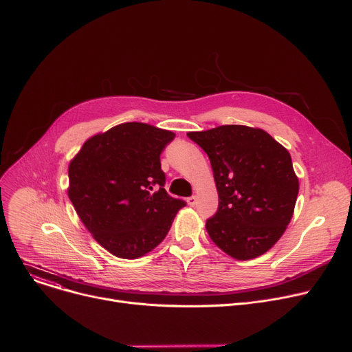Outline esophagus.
Listing matches in <instances>:
<instances>
[{"mask_svg":"<svg viewBox=\"0 0 352 352\" xmlns=\"http://www.w3.org/2000/svg\"><path fill=\"white\" fill-rule=\"evenodd\" d=\"M187 203H188V206L194 207V206L197 204V197H196V196H191V197H188V199H187Z\"/></svg>","mask_w":352,"mask_h":352,"instance_id":"1","label":"esophagus"}]
</instances>
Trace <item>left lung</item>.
Listing matches in <instances>:
<instances>
[{"instance_id":"left-lung-1","label":"left lung","mask_w":352,"mask_h":352,"mask_svg":"<svg viewBox=\"0 0 352 352\" xmlns=\"http://www.w3.org/2000/svg\"><path fill=\"white\" fill-rule=\"evenodd\" d=\"M187 136L207 153L219 192L210 239L241 261L265 254L290 223L298 194L292 156L263 129L225 124Z\"/></svg>"}]
</instances>
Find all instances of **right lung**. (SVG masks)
<instances>
[{"mask_svg": "<svg viewBox=\"0 0 352 352\" xmlns=\"http://www.w3.org/2000/svg\"><path fill=\"white\" fill-rule=\"evenodd\" d=\"M175 133L123 123L89 138L69 164L68 196L109 252L135 259L160 245L186 201L165 191L161 153Z\"/></svg>", "mask_w": 352, "mask_h": 352, "instance_id": "right-lung-1", "label": "right lung"}]
</instances>
